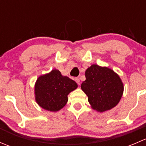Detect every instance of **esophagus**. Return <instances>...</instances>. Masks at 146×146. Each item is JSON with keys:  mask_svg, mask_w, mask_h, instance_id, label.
I'll use <instances>...</instances> for the list:
<instances>
[{"mask_svg": "<svg viewBox=\"0 0 146 146\" xmlns=\"http://www.w3.org/2000/svg\"><path fill=\"white\" fill-rule=\"evenodd\" d=\"M75 81L77 82V83L78 84V85H80V79H79L78 78H75Z\"/></svg>", "mask_w": 146, "mask_h": 146, "instance_id": "34e87169", "label": "esophagus"}]
</instances>
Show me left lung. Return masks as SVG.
Masks as SVG:
<instances>
[{
	"label": "left lung",
	"mask_w": 146,
	"mask_h": 146,
	"mask_svg": "<svg viewBox=\"0 0 146 146\" xmlns=\"http://www.w3.org/2000/svg\"><path fill=\"white\" fill-rule=\"evenodd\" d=\"M81 89L88 97L92 109L100 112L111 110L120 101L123 85L114 70L93 64L85 71Z\"/></svg>",
	"instance_id": "1"
}]
</instances>
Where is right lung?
I'll return each instance as SVG.
<instances>
[{"label":"right lung","instance_id":"right-lung-1","mask_svg":"<svg viewBox=\"0 0 146 146\" xmlns=\"http://www.w3.org/2000/svg\"><path fill=\"white\" fill-rule=\"evenodd\" d=\"M78 88L74 80L53 70L42 76L35 84V98L41 107L51 111L62 109L68 102V95Z\"/></svg>","mask_w":146,"mask_h":146}]
</instances>
